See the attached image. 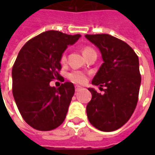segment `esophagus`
<instances>
[{"instance_id":"obj_1","label":"esophagus","mask_w":155,"mask_h":155,"mask_svg":"<svg viewBox=\"0 0 155 155\" xmlns=\"http://www.w3.org/2000/svg\"><path fill=\"white\" fill-rule=\"evenodd\" d=\"M82 89V88L81 87V86H78V85H76L75 86V92H78V91H80Z\"/></svg>"}]
</instances>
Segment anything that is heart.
Masks as SVG:
<instances>
[{
  "label": "heart",
  "mask_w": 155,
  "mask_h": 155,
  "mask_svg": "<svg viewBox=\"0 0 155 155\" xmlns=\"http://www.w3.org/2000/svg\"><path fill=\"white\" fill-rule=\"evenodd\" d=\"M93 51H94V49H92L90 46H86L82 50V52H83L84 57L87 56L88 54L91 53V52H93ZM65 61H66V55H65V53H63L61 57V62L62 64H64V63H65ZM68 77L72 82L77 83V84H84L88 80L87 74H84V73L80 71H73L69 74Z\"/></svg>",
  "instance_id": "obj_1"
}]
</instances>
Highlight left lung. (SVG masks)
Listing matches in <instances>:
<instances>
[{
    "instance_id": "obj_1",
    "label": "left lung",
    "mask_w": 155,
    "mask_h": 155,
    "mask_svg": "<svg viewBox=\"0 0 155 155\" xmlns=\"http://www.w3.org/2000/svg\"><path fill=\"white\" fill-rule=\"evenodd\" d=\"M97 46L104 63L92 81L104 86V94L88 89L92 99L86 107L88 120L96 129L110 132L122 127L135 110L141 75L139 58L124 41L108 34L85 35Z\"/></svg>"
}]
</instances>
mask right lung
<instances>
[{
	"instance_id": "add662e5",
	"label": "right lung",
	"mask_w": 155,
	"mask_h": 155,
	"mask_svg": "<svg viewBox=\"0 0 155 155\" xmlns=\"http://www.w3.org/2000/svg\"><path fill=\"white\" fill-rule=\"evenodd\" d=\"M81 37L57 31H47L28 41L12 67V93L22 118L30 126L49 131L64 122L74 94L73 83L51 87L61 81V57L69 45Z\"/></svg>"
}]
</instances>
